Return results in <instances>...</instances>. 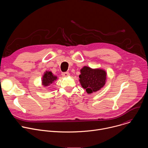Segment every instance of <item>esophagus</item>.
I'll return each mask as SVG.
<instances>
[{
	"label": "esophagus",
	"mask_w": 148,
	"mask_h": 148,
	"mask_svg": "<svg viewBox=\"0 0 148 148\" xmlns=\"http://www.w3.org/2000/svg\"><path fill=\"white\" fill-rule=\"evenodd\" d=\"M62 75L63 77H69L70 75V73L69 72H65V73H62Z\"/></svg>",
	"instance_id": "1"
}]
</instances>
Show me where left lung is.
Returning <instances> with one entry per match:
<instances>
[{
  "mask_svg": "<svg viewBox=\"0 0 148 148\" xmlns=\"http://www.w3.org/2000/svg\"><path fill=\"white\" fill-rule=\"evenodd\" d=\"M79 81L88 94L100 90L105 84L107 73L101 69H91L84 66L80 70Z\"/></svg>",
  "mask_w": 148,
  "mask_h": 148,
  "instance_id": "left-lung-1",
  "label": "left lung"
}]
</instances>
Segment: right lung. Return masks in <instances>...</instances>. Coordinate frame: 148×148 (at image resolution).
I'll list each match as a JSON object with an SVG mask.
<instances>
[{
	"instance_id": "right-lung-1",
	"label": "right lung",
	"mask_w": 148,
	"mask_h": 148,
	"mask_svg": "<svg viewBox=\"0 0 148 148\" xmlns=\"http://www.w3.org/2000/svg\"><path fill=\"white\" fill-rule=\"evenodd\" d=\"M57 79V77L53 75L52 72L49 71H46L44 75L42 77L41 82L42 85L45 87H47L50 86Z\"/></svg>"
}]
</instances>
